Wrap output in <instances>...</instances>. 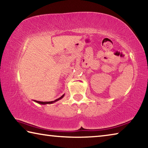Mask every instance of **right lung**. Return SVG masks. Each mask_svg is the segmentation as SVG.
Masks as SVG:
<instances>
[{
	"instance_id": "obj_1",
	"label": "right lung",
	"mask_w": 148,
	"mask_h": 148,
	"mask_svg": "<svg viewBox=\"0 0 148 148\" xmlns=\"http://www.w3.org/2000/svg\"><path fill=\"white\" fill-rule=\"evenodd\" d=\"M64 95H62V96L60 97V98H59V99H56V100H55V101H50V102H42V101H34V102H37V103H38V104H53V103H54V102H57V101H59V100H61V99H62L64 97Z\"/></svg>"
}]
</instances>
